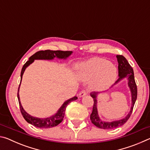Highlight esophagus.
I'll return each mask as SVG.
<instances>
[{"label": "esophagus", "instance_id": "1", "mask_svg": "<svg viewBox=\"0 0 150 150\" xmlns=\"http://www.w3.org/2000/svg\"><path fill=\"white\" fill-rule=\"evenodd\" d=\"M87 91L83 90V91H81V92L79 93V97H83V96L87 95Z\"/></svg>", "mask_w": 150, "mask_h": 150}]
</instances>
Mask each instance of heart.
I'll return each mask as SVG.
<instances>
[{"mask_svg": "<svg viewBox=\"0 0 150 150\" xmlns=\"http://www.w3.org/2000/svg\"><path fill=\"white\" fill-rule=\"evenodd\" d=\"M79 74L84 80L94 79L93 85L102 90L110 87L117 77V69L108 61L100 58H93L79 66Z\"/></svg>", "mask_w": 150, "mask_h": 150, "instance_id": "heart-1", "label": "heart"}]
</instances>
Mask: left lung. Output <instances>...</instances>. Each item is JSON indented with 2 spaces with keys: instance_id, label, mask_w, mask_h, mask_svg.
I'll return each instance as SVG.
<instances>
[{
  "instance_id": "8db88e82",
  "label": "left lung",
  "mask_w": 150,
  "mask_h": 150,
  "mask_svg": "<svg viewBox=\"0 0 150 150\" xmlns=\"http://www.w3.org/2000/svg\"><path fill=\"white\" fill-rule=\"evenodd\" d=\"M117 57L118 63V77L119 78L116 81V83H118L121 79L124 78H128V86L130 88L131 93H132V107L130 112L127 115L125 118L122 119L120 120L111 122H106L100 120L98 117L97 108H96V104H97V100H96V93H93L91 94V96L93 98L94 104L93 107L92 113L90 116V118L94 125L99 128L106 129V130H109V129H115L117 128L118 127L122 126L123 124H125L129 118L130 117L131 114L133 111L134 106L137 98V95H138V91H137V85L136 84V81L134 79V71L131 65L129 64L128 61L122 55H116Z\"/></svg>"
}]
</instances>
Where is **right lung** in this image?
<instances>
[{
	"label": "right lung",
	"mask_w": 150,
	"mask_h": 150,
	"mask_svg": "<svg viewBox=\"0 0 150 150\" xmlns=\"http://www.w3.org/2000/svg\"><path fill=\"white\" fill-rule=\"evenodd\" d=\"M71 54H72L71 51H60V50L52 51L50 50L39 51V52H36L35 54L32 55V56L30 57L29 60L27 61L26 63L24 65L21 71V75H20V77H21V81H22V75H23V73L24 72L25 69H26V68L30 64H31V63L34 62V59H52L55 57L57 58H59V59H66V58L69 57ZM21 81H20V83H21ZM20 83L19 85L18 89V94H17L20 112H21L22 115L23 116L24 118L26 120V122H28L30 124H31L32 125L34 126L35 127H37V128H52V127L57 126L58 124H60L63 121V119L64 118V115H65V111L67 106L69 105L71 102L77 99V96H74V97H73L71 98H70V99L67 100V101H65V102L63 104V105L61 106V108L59 109V110H58L57 112L55 114V115L51 116L50 118H35L28 115V114L24 110V108H22V106L21 105V103H20L19 93H18Z\"/></svg>",
	"instance_id": "1"
}]
</instances>
